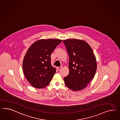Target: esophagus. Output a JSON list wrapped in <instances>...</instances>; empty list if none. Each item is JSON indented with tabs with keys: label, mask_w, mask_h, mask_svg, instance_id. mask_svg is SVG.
<instances>
[{
	"label": "esophagus",
	"mask_w": 120,
	"mask_h": 120,
	"mask_svg": "<svg viewBox=\"0 0 120 120\" xmlns=\"http://www.w3.org/2000/svg\"><path fill=\"white\" fill-rule=\"evenodd\" d=\"M62 68V66H60V67H57V68L58 69V70H60Z\"/></svg>",
	"instance_id": "esophagus-1"
}]
</instances>
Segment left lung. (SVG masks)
<instances>
[{"mask_svg":"<svg viewBox=\"0 0 120 120\" xmlns=\"http://www.w3.org/2000/svg\"><path fill=\"white\" fill-rule=\"evenodd\" d=\"M63 42L69 58V72L64 78L65 84L72 90H80L94 77L97 68L95 56L90 46L83 40L69 39Z\"/></svg>","mask_w":120,"mask_h":120,"instance_id":"1","label":"left lung"}]
</instances>
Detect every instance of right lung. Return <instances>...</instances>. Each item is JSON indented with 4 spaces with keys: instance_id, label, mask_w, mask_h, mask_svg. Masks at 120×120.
<instances>
[{
    "instance_id": "obj_1",
    "label": "right lung",
    "mask_w": 120,
    "mask_h": 120,
    "mask_svg": "<svg viewBox=\"0 0 120 120\" xmlns=\"http://www.w3.org/2000/svg\"><path fill=\"white\" fill-rule=\"evenodd\" d=\"M59 39H41L30 47L23 62V70L26 79L33 86L45 87L50 83L56 72L51 64V55Z\"/></svg>"
}]
</instances>
